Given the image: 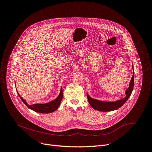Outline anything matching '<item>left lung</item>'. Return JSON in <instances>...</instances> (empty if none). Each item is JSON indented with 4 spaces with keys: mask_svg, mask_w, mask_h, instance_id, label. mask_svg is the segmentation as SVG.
<instances>
[{
    "mask_svg": "<svg viewBox=\"0 0 152 152\" xmlns=\"http://www.w3.org/2000/svg\"><path fill=\"white\" fill-rule=\"evenodd\" d=\"M132 68L134 70V66L132 65ZM134 72H133L132 76L130 80L129 86L125 91V96L122 99H118L115 102H103L98 99H94L91 97L88 94H87V98L88 102L91 106L95 110L101 112H110L116 110L122 107L128 100L134 88Z\"/></svg>",
    "mask_w": 152,
    "mask_h": 152,
    "instance_id": "obj_1",
    "label": "left lung"
}]
</instances>
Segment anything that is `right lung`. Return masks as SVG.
Wrapping results in <instances>:
<instances>
[{"mask_svg": "<svg viewBox=\"0 0 152 152\" xmlns=\"http://www.w3.org/2000/svg\"><path fill=\"white\" fill-rule=\"evenodd\" d=\"M17 94L19 95L21 99L22 100V102L26 104L27 107H28L30 109L36 112L40 113H50L57 110L60 105V103L61 102V100L63 96V89H62V88H61L60 94L58 95L57 98L51 101V102L44 103V104L37 103V104H33L30 105V104H28L27 103L26 101L21 96V95L19 94L18 91H17Z\"/></svg>", "mask_w": 152, "mask_h": 152, "instance_id": "obj_1", "label": "right lung"}]
</instances>
